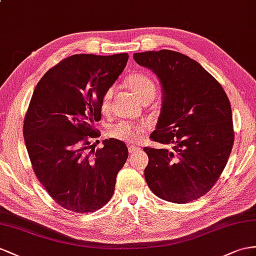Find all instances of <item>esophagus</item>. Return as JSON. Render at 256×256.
Segmentation results:
<instances>
[{"label": "esophagus", "instance_id": "obj_1", "mask_svg": "<svg viewBox=\"0 0 256 256\" xmlns=\"http://www.w3.org/2000/svg\"><path fill=\"white\" fill-rule=\"evenodd\" d=\"M137 152H138V148H137V146H135V145H130L128 146V152H130V154H134Z\"/></svg>", "mask_w": 256, "mask_h": 256}]
</instances>
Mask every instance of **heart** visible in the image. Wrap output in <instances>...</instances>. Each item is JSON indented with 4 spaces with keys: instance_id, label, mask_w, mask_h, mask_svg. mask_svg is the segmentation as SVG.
<instances>
[{
    "instance_id": "b5f03b06",
    "label": "heart",
    "mask_w": 256,
    "mask_h": 256,
    "mask_svg": "<svg viewBox=\"0 0 256 256\" xmlns=\"http://www.w3.org/2000/svg\"><path fill=\"white\" fill-rule=\"evenodd\" d=\"M128 88L133 92L135 96L142 102L148 96H154L156 94V85L154 81L148 76L142 74H135L130 76L126 80ZM114 95V88H109L104 92L100 107L102 111H107L110 106L111 98ZM148 130L146 123L140 124H132L126 121H120L114 126H111L108 130V135L114 140L126 142H134Z\"/></svg>"
}]
</instances>
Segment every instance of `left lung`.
<instances>
[{
    "mask_svg": "<svg viewBox=\"0 0 256 256\" xmlns=\"http://www.w3.org/2000/svg\"><path fill=\"white\" fill-rule=\"evenodd\" d=\"M162 88V107L152 140L168 148H144L145 180L156 196L187 203L210 192L234 145L232 107L220 84L196 60L178 52L135 53Z\"/></svg>",
    "mask_w": 256,
    "mask_h": 256,
    "instance_id": "left-lung-1",
    "label": "left lung"
}]
</instances>
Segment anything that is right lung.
<instances>
[{"label": "right lung", "instance_id": "right-lung-1", "mask_svg": "<svg viewBox=\"0 0 256 256\" xmlns=\"http://www.w3.org/2000/svg\"><path fill=\"white\" fill-rule=\"evenodd\" d=\"M126 53L81 54L62 60L34 88L24 121V138L32 168L45 190L62 208L95 212L111 199L118 172L128 156L126 144L100 136V102L124 70Z\"/></svg>", "mask_w": 256, "mask_h": 256}]
</instances>
